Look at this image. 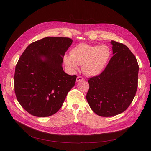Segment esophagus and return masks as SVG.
<instances>
[{
    "label": "esophagus",
    "instance_id": "34e87169",
    "mask_svg": "<svg viewBox=\"0 0 151 151\" xmlns=\"http://www.w3.org/2000/svg\"><path fill=\"white\" fill-rule=\"evenodd\" d=\"M83 80V78L82 76H77V78H76V82H78V81H82Z\"/></svg>",
    "mask_w": 151,
    "mask_h": 151
}]
</instances>
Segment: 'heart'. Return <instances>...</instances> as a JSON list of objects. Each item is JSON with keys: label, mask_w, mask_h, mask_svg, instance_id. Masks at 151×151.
Returning a JSON list of instances; mask_svg holds the SVG:
<instances>
[{"label": "heart", "mask_w": 151, "mask_h": 151, "mask_svg": "<svg viewBox=\"0 0 151 151\" xmlns=\"http://www.w3.org/2000/svg\"><path fill=\"white\" fill-rule=\"evenodd\" d=\"M110 58L111 50L106 45L92 46L81 43L71 50L70 55H65L63 60L72 70H77V64L80 65L85 75L95 76L104 71Z\"/></svg>", "instance_id": "b5f03b06"}]
</instances>
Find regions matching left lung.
<instances>
[{
    "instance_id": "obj_1",
    "label": "left lung",
    "mask_w": 151,
    "mask_h": 151,
    "mask_svg": "<svg viewBox=\"0 0 151 151\" xmlns=\"http://www.w3.org/2000/svg\"><path fill=\"white\" fill-rule=\"evenodd\" d=\"M113 56L102 72L89 79L86 99L93 111L102 117L117 115L128 108L137 91L139 66L125 45L112 40Z\"/></svg>"
}]
</instances>
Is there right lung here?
I'll list each match as a JSON object with an SVG mask.
<instances>
[{
  "label": "right lung",
  "instance_id": "obj_1",
  "mask_svg": "<svg viewBox=\"0 0 151 151\" xmlns=\"http://www.w3.org/2000/svg\"><path fill=\"white\" fill-rule=\"evenodd\" d=\"M73 40L67 37H47L30 43L15 68L16 97L21 106L37 117L57 113L76 75H69L62 67L63 58Z\"/></svg>",
  "mask_w": 151,
  "mask_h": 151
}]
</instances>
